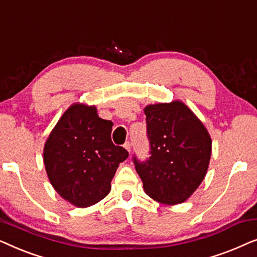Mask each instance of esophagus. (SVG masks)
Here are the masks:
<instances>
[{"label": "esophagus", "mask_w": 257, "mask_h": 257, "mask_svg": "<svg viewBox=\"0 0 257 257\" xmlns=\"http://www.w3.org/2000/svg\"><path fill=\"white\" fill-rule=\"evenodd\" d=\"M124 147H125V149H126V150H127V151H128V152H130V151H131L132 144H131V143H130V142H126V143L124 144Z\"/></svg>", "instance_id": "34e87169"}]
</instances>
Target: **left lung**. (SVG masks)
Wrapping results in <instances>:
<instances>
[{"label":"left lung","instance_id":"8db88e82","mask_svg":"<svg viewBox=\"0 0 257 257\" xmlns=\"http://www.w3.org/2000/svg\"><path fill=\"white\" fill-rule=\"evenodd\" d=\"M150 157L133 156L144 191L165 205L184 202L205 178L212 140L205 126L181 101L145 107Z\"/></svg>","mask_w":257,"mask_h":257}]
</instances>
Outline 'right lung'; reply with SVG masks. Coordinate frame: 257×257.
Here are the masks:
<instances>
[{
    "label": "right lung",
    "mask_w": 257,
    "mask_h": 257,
    "mask_svg": "<svg viewBox=\"0 0 257 257\" xmlns=\"http://www.w3.org/2000/svg\"><path fill=\"white\" fill-rule=\"evenodd\" d=\"M112 125L98 117L94 106L73 104L45 143L49 180L72 205L84 208L104 199L119 164L128 157L124 147L112 143Z\"/></svg>",
    "instance_id": "1"
}]
</instances>
